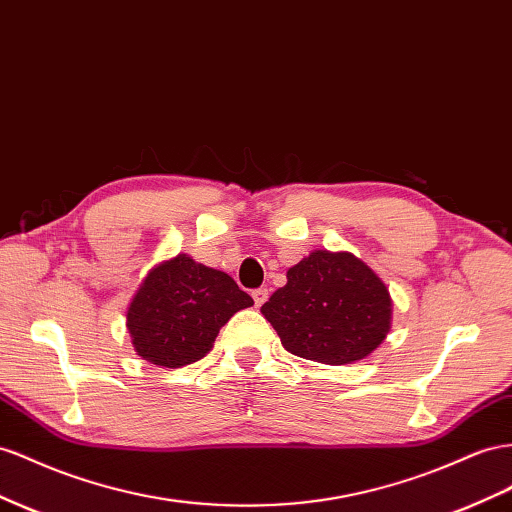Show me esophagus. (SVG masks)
I'll use <instances>...</instances> for the list:
<instances>
[{"instance_id": "obj_1", "label": "esophagus", "mask_w": 512, "mask_h": 512, "mask_svg": "<svg viewBox=\"0 0 512 512\" xmlns=\"http://www.w3.org/2000/svg\"><path fill=\"white\" fill-rule=\"evenodd\" d=\"M252 297H254V303H256V306L260 308L262 303H265V301L269 299V290H267V288H256L254 293H252Z\"/></svg>"}]
</instances>
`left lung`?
I'll return each mask as SVG.
<instances>
[{
    "instance_id": "1",
    "label": "left lung",
    "mask_w": 512,
    "mask_h": 512,
    "mask_svg": "<svg viewBox=\"0 0 512 512\" xmlns=\"http://www.w3.org/2000/svg\"><path fill=\"white\" fill-rule=\"evenodd\" d=\"M392 297L379 275L351 252L314 250L286 271L260 312L293 355L329 366L368 357L388 338Z\"/></svg>"
}]
</instances>
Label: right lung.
Listing matches in <instances>:
<instances>
[{
  "instance_id": "obj_1",
  "label": "right lung",
  "mask_w": 512,
  "mask_h": 512,
  "mask_svg": "<svg viewBox=\"0 0 512 512\" xmlns=\"http://www.w3.org/2000/svg\"><path fill=\"white\" fill-rule=\"evenodd\" d=\"M250 306L254 299L228 273L178 254L144 275L127 308V329L146 362L181 368L209 353L230 316Z\"/></svg>"
}]
</instances>
